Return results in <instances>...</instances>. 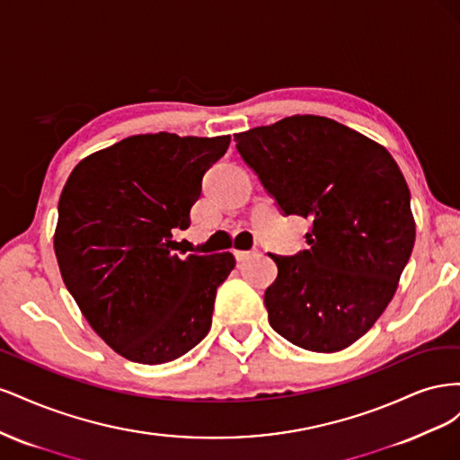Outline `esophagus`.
I'll return each mask as SVG.
<instances>
[{
    "label": "esophagus",
    "mask_w": 460,
    "mask_h": 460,
    "mask_svg": "<svg viewBox=\"0 0 460 460\" xmlns=\"http://www.w3.org/2000/svg\"><path fill=\"white\" fill-rule=\"evenodd\" d=\"M253 255V252H234V257L235 261H245Z\"/></svg>",
    "instance_id": "1"
}]
</instances>
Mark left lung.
<instances>
[{
    "instance_id": "obj_1",
    "label": "left lung",
    "mask_w": 460,
    "mask_h": 460,
    "mask_svg": "<svg viewBox=\"0 0 460 460\" xmlns=\"http://www.w3.org/2000/svg\"><path fill=\"white\" fill-rule=\"evenodd\" d=\"M234 142L282 215L313 220L309 249L269 253L270 326L303 349H345L385 311L412 253L405 176L385 147L326 117H288Z\"/></svg>"
}]
</instances>
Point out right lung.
Wrapping results in <instances>:
<instances>
[{"label": "right lung", "instance_id": "right-lung-1", "mask_svg": "<svg viewBox=\"0 0 460 460\" xmlns=\"http://www.w3.org/2000/svg\"><path fill=\"white\" fill-rule=\"evenodd\" d=\"M230 136L137 134L82 159L59 199L53 247L66 289L111 349L163 365L211 330L217 288L232 253L180 259L203 174Z\"/></svg>", "mask_w": 460, "mask_h": 460}]
</instances>
